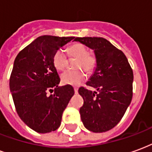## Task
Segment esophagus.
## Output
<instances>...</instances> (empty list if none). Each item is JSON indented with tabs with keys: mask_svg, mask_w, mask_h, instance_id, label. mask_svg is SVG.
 I'll return each instance as SVG.
<instances>
[{
	"mask_svg": "<svg viewBox=\"0 0 152 152\" xmlns=\"http://www.w3.org/2000/svg\"><path fill=\"white\" fill-rule=\"evenodd\" d=\"M74 91H75V94H77L78 93V89H76V88H74Z\"/></svg>",
	"mask_w": 152,
	"mask_h": 152,
	"instance_id": "1",
	"label": "esophagus"
}]
</instances>
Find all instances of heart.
I'll return each mask as SVG.
<instances>
[{
  "mask_svg": "<svg viewBox=\"0 0 152 152\" xmlns=\"http://www.w3.org/2000/svg\"><path fill=\"white\" fill-rule=\"evenodd\" d=\"M68 53L71 57L77 58L76 62V68H83L85 72L89 73L94 69L96 66V58L92 53H88V49L82 44H75L70 47ZM53 63L57 70H63L67 64L65 51L58 49L54 53L53 57ZM61 81L66 86H79L85 78L82 71H66L61 74Z\"/></svg>",
  "mask_w": 152,
  "mask_h": 152,
  "instance_id": "1",
  "label": "heart"
}]
</instances>
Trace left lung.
I'll use <instances>...</instances> for the list:
<instances>
[{
    "instance_id": "left-lung-1",
    "label": "left lung",
    "mask_w": 152,
    "mask_h": 152,
    "mask_svg": "<svg viewBox=\"0 0 152 152\" xmlns=\"http://www.w3.org/2000/svg\"><path fill=\"white\" fill-rule=\"evenodd\" d=\"M94 50L96 66L86 85L97 91L80 87L84 99L80 109L84 126L94 133L114 128L123 117L133 97L134 74L126 56L102 37H76Z\"/></svg>"
}]
</instances>
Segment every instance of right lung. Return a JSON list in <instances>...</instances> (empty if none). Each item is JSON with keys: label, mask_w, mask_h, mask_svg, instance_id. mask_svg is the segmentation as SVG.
Instances as JSON below:
<instances>
[{"label": "right lung", "mask_w": 152, "mask_h": 152, "mask_svg": "<svg viewBox=\"0 0 152 152\" xmlns=\"http://www.w3.org/2000/svg\"><path fill=\"white\" fill-rule=\"evenodd\" d=\"M74 38L41 36L15 58L10 79L15 108L22 121L40 134L58 129L75 94L72 86H58L60 78L53 63L54 53ZM53 91V95L47 94Z\"/></svg>", "instance_id": "obj_1"}]
</instances>
